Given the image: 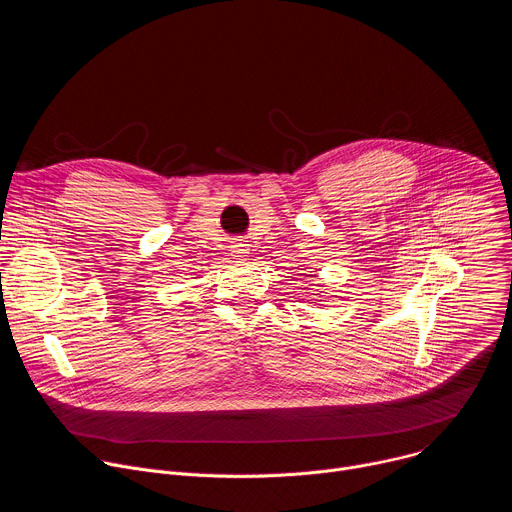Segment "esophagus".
<instances>
[{
  "mask_svg": "<svg viewBox=\"0 0 512 512\" xmlns=\"http://www.w3.org/2000/svg\"><path fill=\"white\" fill-rule=\"evenodd\" d=\"M249 245H245V243H239V245H235V257H245L247 253H249V249H247Z\"/></svg>",
  "mask_w": 512,
  "mask_h": 512,
  "instance_id": "34e87169",
  "label": "esophagus"
}]
</instances>
